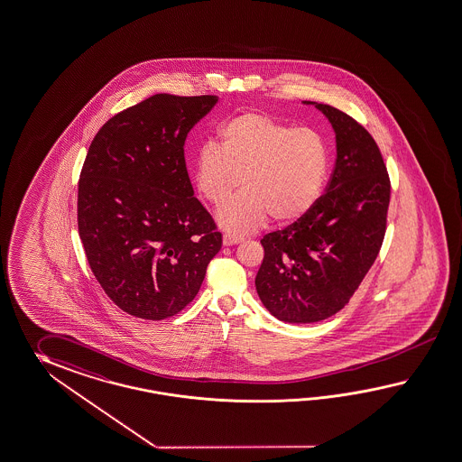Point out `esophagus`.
Here are the masks:
<instances>
[{
  "label": "esophagus",
  "instance_id": "obj_1",
  "mask_svg": "<svg viewBox=\"0 0 462 462\" xmlns=\"http://www.w3.org/2000/svg\"><path fill=\"white\" fill-rule=\"evenodd\" d=\"M240 242H244V236H232V234L224 236V245H236Z\"/></svg>",
  "mask_w": 462,
  "mask_h": 462
}]
</instances>
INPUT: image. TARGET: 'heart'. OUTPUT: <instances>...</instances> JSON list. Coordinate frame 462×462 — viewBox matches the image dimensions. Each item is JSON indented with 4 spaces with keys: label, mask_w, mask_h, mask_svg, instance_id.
<instances>
[{
    "label": "heart",
    "mask_w": 462,
    "mask_h": 462,
    "mask_svg": "<svg viewBox=\"0 0 462 462\" xmlns=\"http://www.w3.org/2000/svg\"><path fill=\"white\" fill-rule=\"evenodd\" d=\"M330 148L310 126L245 112L218 128V145L207 143L195 158V183L203 199L220 207L243 179L246 189L224 205L217 220L230 234H248L269 218L287 226L314 208L326 187Z\"/></svg>",
    "instance_id": "heart-1"
}]
</instances>
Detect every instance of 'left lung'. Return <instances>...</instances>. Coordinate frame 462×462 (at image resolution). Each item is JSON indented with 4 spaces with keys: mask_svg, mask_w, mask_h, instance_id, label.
Instances as JSON below:
<instances>
[{
    "mask_svg": "<svg viewBox=\"0 0 462 462\" xmlns=\"http://www.w3.org/2000/svg\"><path fill=\"white\" fill-rule=\"evenodd\" d=\"M336 132L337 158L314 208L260 240L255 287L279 320L312 324L337 314L377 259L387 226L391 180L371 134L347 113L315 103Z\"/></svg>",
    "mask_w": 462,
    "mask_h": 462,
    "instance_id": "left-lung-1",
    "label": "left lung"
}]
</instances>
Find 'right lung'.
<instances>
[{
    "label": "right lung",
    "mask_w": 462,
    "mask_h": 462,
    "mask_svg": "<svg viewBox=\"0 0 462 462\" xmlns=\"http://www.w3.org/2000/svg\"><path fill=\"white\" fill-rule=\"evenodd\" d=\"M217 102L158 93L116 113L88 148L79 238L93 275L126 314H179L222 247L212 215L193 197L183 153L189 132Z\"/></svg>",
    "instance_id": "add662e5"
}]
</instances>
